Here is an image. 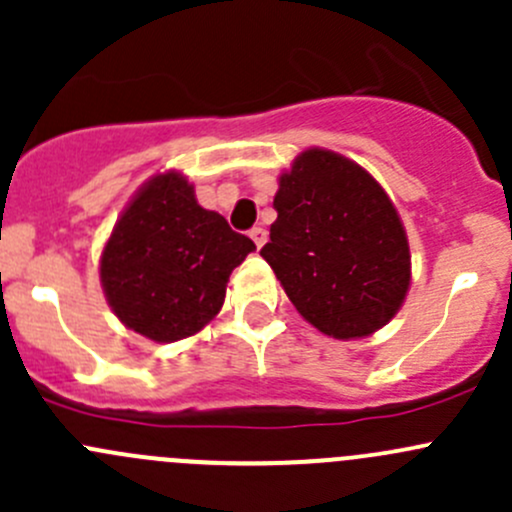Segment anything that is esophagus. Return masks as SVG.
<instances>
[{
    "mask_svg": "<svg viewBox=\"0 0 512 512\" xmlns=\"http://www.w3.org/2000/svg\"><path fill=\"white\" fill-rule=\"evenodd\" d=\"M250 237H252V242H255L257 247H262L267 242V230H265V227H252Z\"/></svg>",
    "mask_w": 512,
    "mask_h": 512,
    "instance_id": "esophagus-1",
    "label": "esophagus"
}]
</instances>
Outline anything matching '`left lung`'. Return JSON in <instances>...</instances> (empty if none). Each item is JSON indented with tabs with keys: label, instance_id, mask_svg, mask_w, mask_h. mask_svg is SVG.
<instances>
[{
	"label": "left lung",
	"instance_id": "8db88e82",
	"mask_svg": "<svg viewBox=\"0 0 512 512\" xmlns=\"http://www.w3.org/2000/svg\"><path fill=\"white\" fill-rule=\"evenodd\" d=\"M275 210L260 255L312 327L359 339L399 312L411 282L409 240L389 195L361 165L309 148L282 173Z\"/></svg>",
	"mask_w": 512,
	"mask_h": 512
}]
</instances>
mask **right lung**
<instances>
[{"instance_id": "right-lung-1", "label": "right lung", "mask_w": 512, "mask_h": 512, "mask_svg": "<svg viewBox=\"0 0 512 512\" xmlns=\"http://www.w3.org/2000/svg\"><path fill=\"white\" fill-rule=\"evenodd\" d=\"M255 250L223 215L200 208L185 175L168 170L128 203L101 255L116 317L153 342L200 332L225 302L232 270Z\"/></svg>"}]
</instances>
